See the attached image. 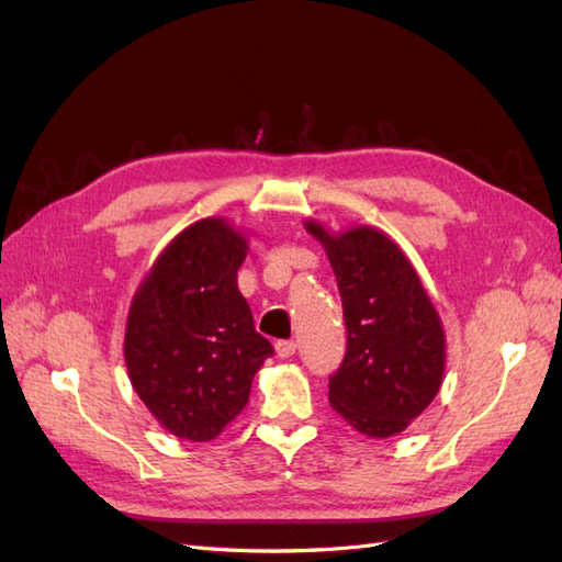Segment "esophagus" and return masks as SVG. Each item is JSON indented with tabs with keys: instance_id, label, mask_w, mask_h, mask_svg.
Returning <instances> with one entry per match:
<instances>
[{
	"instance_id": "obj_1",
	"label": "esophagus",
	"mask_w": 562,
	"mask_h": 562,
	"mask_svg": "<svg viewBox=\"0 0 562 562\" xmlns=\"http://www.w3.org/2000/svg\"><path fill=\"white\" fill-rule=\"evenodd\" d=\"M295 349H297V345L293 342V339H279L277 342V353L281 356V359H291Z\"/></svg>"
}]
</instances>
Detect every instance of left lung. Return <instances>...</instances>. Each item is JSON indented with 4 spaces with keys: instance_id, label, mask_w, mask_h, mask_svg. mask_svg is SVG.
<instances>
[{
    "instance_id": "obj_1",
    "label": "left lung",
    "mask_w": 562,
    "mask_h": 562,
    "mask_svg": "<svg viewBox=\"0 0 562 562\" xmlns=\"http://www.w3.org/2000/svg\"><path fill=\"white\" fill-rule=\"evenodd\" d=\"M304 227L328 252L347 326L328 401L356 431L396 436L443 382V323L413 262L386 234L366 225L333 234L316 220Z\"/></svg>"
}]
</instances>
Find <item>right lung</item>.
Returning <instances> with one entry per match:
<instances>
[{"label": "right lung", "instance_id": "right-lung-1", "mask_svg": "<svg viewBox=\"0 0 562 562\" xmlns=\"http://www.w3.org/2000/svg\"><path fill=\"white\" fill-rule=\"evenodd\" d=\"M246 252L225 217L199 220L164 248L128 310L135 394L166 431L194 443L244 411L255 372L274 353L236 283Z\"/></svg>", "mask_w": 562, "mask_h": 562}]
</instances>
